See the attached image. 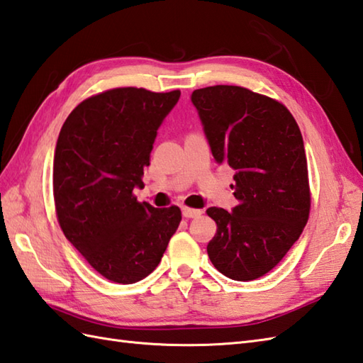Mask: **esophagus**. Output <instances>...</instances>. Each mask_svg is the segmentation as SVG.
<instances>
[{
	"instance_id": "1",
	"label": "esophagus",
	"mask_w": 363,
	"mask_h": 363,
	"mask_svg": "<svg viewBox=\"0 0 363 363\" xmlns=\"http://www.w3.org/2000/svg\"><path fill=\"white\" fill-rule=\"evenodd\" d=\"M183 216L186 217V219H196V217H200L203 214V209H199V208H189V206H183Z\"/></svg>"
}]
</instances>
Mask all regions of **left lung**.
<instances>
[{
  "label": "left lung",
  "instance_id": "obj_1",
  "mask_svg": "<svg viewBox=\"0 0 363 363\" xmlns=\"http://www.w3.org/2000/svg\"><path fill=\"white\" fill-rule=\"evenodd\" d=\"M216 161L235 169L227 211L211 206L217 231L206 252L214 267L236 281L275 269L303 233L311 188L303 136L284 104L236 85H214L191 96Z\"/></svg>",
  "mask_w": 363,
  "mask_h": 363
}]
</instances>
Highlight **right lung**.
Masks as SVG:
<instances>
[{"mask_svg": "<svg viewBox=\"0 0 363 363\" xmlns=\"http://www.w3.org/2000/svg\"><path fill=\"white\" fill-rule=\"evenodd\" d=\"M180 90L121 86L71 111L55 146L52 192L63 235L91 267L118 284L157 269L182 220L179 206L136 200L161 121Z\"/></svg>", "mask_w": 363, "mask_h": 363, "instance_id": "obj_1", "label": "right lung"}]
</instances>
